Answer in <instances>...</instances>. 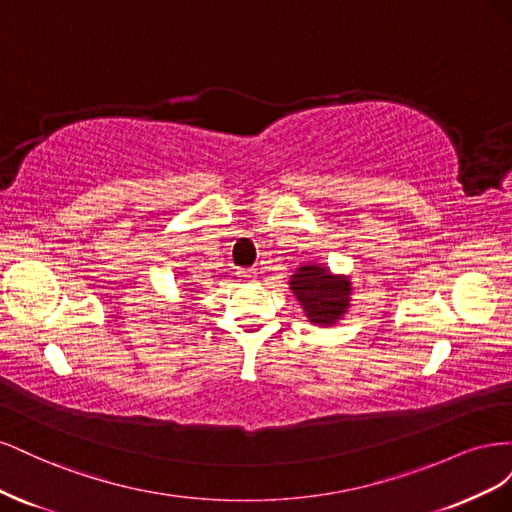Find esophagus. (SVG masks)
I'll return each instance as SVG.
<instances>
[{"mask_svg":"<svg viewBox=\"0 0 512 512\" xmlns=\"http://www.w3.org/2000/svg\"><path fill=\"white\" fill-rule=\"evenodd\" d=\"M239 280H241V282H254V280H256V271H252V269H241V271H239Z\"/></svg>","mask_w":512,"mask_h":512,"instance_id":"34e87169","label":"esophagus"}]
</instances>
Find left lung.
Segmentation results:
<instances>
[{
    "label": "left lung",
    "mask_w": 512,
    "mask_h": 512,
    "mask_svg": "<svg viewBox=\"0 0 512 512\" xmlns=\"http://www.w3.org/2000/svg\"><path fill=\"white\" fill-rule=\"evenodd\" d=\"M290 290L299 299L305 316L314 324H335L350 305V280L331 275L329 269L305 265L290 277Z\"/></svg>",
    "instance_id": "obj_1"
}]
</instances>
